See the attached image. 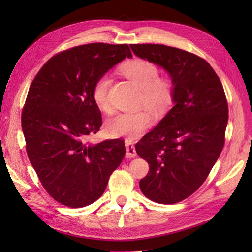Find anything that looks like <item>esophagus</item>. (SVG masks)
<instances>
[{
	"label": "esophagus",
	"instance_id": "34e87169",
	"mask_svg": "<svg viewBox=\"0 0 252 252\" xmlns=\"http://www.w3.org/2000/svg\"><path fill=\"white\" fill-rule=\"evenodd\" d=\"M126 158H134L136 156V152H135V148L133 146V143H132L131 141H126Z\"/></svg>",
	"mask_w": 252,
	"mask_h": 252
}]
</instances>
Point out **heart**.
Wrapping results in <instances>:
<instances>
[{
  "instance_id": "1",
  "label": "heart",
  "mask_w": 252,
  "mask_h": 252,
  "mask_svg": "<svg viewBox=\"0 0 252 252\" xmlns=\"http://www.w3.org/2000/svg\"><path fill=\"white\" fill-rule=\"evenodd\" d=\"M121 71L142 90L140 105L147 106L152 112L161 114L167 111L173 101V84L165 78H160L159 67L150 60L136 58L126 62ZM111 78L102 74L92 87V99L103 112L112 110L109 92ZM153 117L148 110L138 112L118 113L105 122V131L111 136H121L129 140L139 138L152 126Z\"/></svg>"
}]
</instances>
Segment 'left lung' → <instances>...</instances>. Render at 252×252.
<instances>
[{
  "label": "left lung",
  "instance_id": "8db88e82",
  "mask_svg": "<svg viewBox=\"0 0 252 252\" xmlns=\"http://www.w3.org/2000/svg\"><path fill=\"white\" fill-rule=\"evenodd\" d=\"M141 59L172 78L174 106L135 144L149 172L140 180L148 199L180 202L206 181L225 141L228 102L222 83L206 60L163 44H130Z\"/></svg>",
  "mask_w": 252,
  "mask_h": 252
}]
</instances>
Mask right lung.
I'll use <instances>...</instances> for the list:
<instances>
[{
  "instance_id": "right-lung-1",
  "label": "right lung",
  "mask_w": 252,
  "mask_h": 252,
  "mask_svg": "<svg viewBox=\"0 0 252 252\" xmlns=\"http://www.w3.org/2000/svg\"><path fill=\"white\" fill-rule=\"evenodd\" d=\"M126 57H132L127 44L74 46L53 55L29 89L21 118L28 157L46 192L63 206L96 201L126 155L121 139L88 141L102 126L93 83Z\"/></svg>"
}]
</instances>
